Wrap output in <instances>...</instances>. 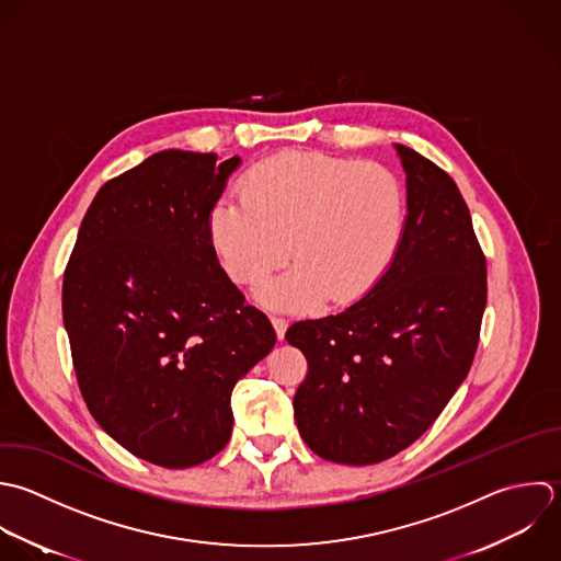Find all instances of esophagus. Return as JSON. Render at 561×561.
Here are the masks:
<instances>
[{
  "mask_svg": "<svg viewBox=\"0 0 561 561\" xmlns=\"http://www.w3.org/2000/svg\"><path fill=\"white\" fill-rule=\"evenodd\" d=\"M271 323H273V328H275V332H277V339L282 341V339H284V334H286L288 321H286L282 314H271Z\"/></svg>",
  "mask_w": 561,
  "mask_h": 561,
  "instance_id": "1",
  "label": "esophagus"
}]
</instances>
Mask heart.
<instances>
[{"label":"heart","mask_w":561,"mask_h":561,"mask_svg":"<svg viewBox=\"0 0 561 561\" xmlns=\"http://www.w3.org/2000/svg\"><path fill=\"white\" fill-rule=\"evenodd\" d=\"M402 214L400 181L382 163L284 150L240 176L238 198L214 203L207 236L240 286H260L290 253L260 297L306 310L325 293L332 301L367 293L398 249Z\"/></svg>","instance_id":"heart-1"}]
</instances>
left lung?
<instances>
[{
  "mask_svg": "<svg viewBox=\"0 0 561 561\" xmlns=\"http://www.w3.org/2000/svg\"><path fill=\"white\" fill-rule=\"evenodd\" d=\"M407 222L387 273L339 314L297 321L308 360L295 420L325 461L371 466L417 442L466 380L481 339L488 264L448 172L396 144Z\"/></svg>",
  "mask_w": 561,
  "mask_h": 561,
  "instance_id": "8db88e82",
  "label": "left lung"
}]
</instances>
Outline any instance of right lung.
I'll return each instance as SVG.
<instances>
[{"instance_id":"1","label":"right lung","mask_w":561,"mask_h":561,"mask_svg":"<svg viewBox=\"0 0 561 561\" xmlns=\"http://www.w3.org/2000/svg\"><path fill=\"white\" fill-rule=\"evenodd\" d=\"M240 157L161 150L106 181L62 275L82 400L130 455L194 468L231 437V391L275 345L227 277L207 216Z\"/></svg>"}]
</instances>
